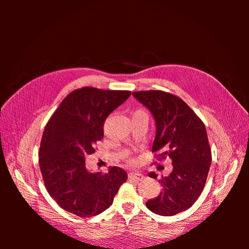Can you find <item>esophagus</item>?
<instances>
[{"label": "esophagus", "mask_w": 249, "mask_h": 249, "mask_svg": "<svg viewBox=\"0 0 249 249\" xmlns=\"http://www.w3.org/2000/svg\"><path fill=\"white\" fill-rule=\"evenodd\" d=\"M129 178L134 180H136V182H139V180L142 179L143 175H141V173H139L137 171H132L129 173Z\"/></svg>", "instance_id": "1"}]
</instances>
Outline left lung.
<instances>
[{"mask_svg":"<svg viewBox=\"0 0 249 249\" xmlns=\"http://www.w3.org/2000/svg\"><path fill=\"white\" fill-rule=\"evenodd\" d=\"M133 96L152 113L156 124L153 152L168 157L172 170L161 176L162 191L146 201L153 213L173 216L196 201L205 187L212 162L206 126L179 97L160 90L133 92ZM149 178H157L155 172Z\"/></svg>","mask_w":249,"mask_h":249,"instance_id":"1","label":"left lung"}]
</instances>
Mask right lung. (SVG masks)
Segmentation results:
<instances>
[{
  "instance_id": "1",
  "label": "right lung",
  "mask_w": 249,
  "mask_h": 249,
  "mask_svg": "<svg viewBox=\"0 0 249 249\" xmlns=\"http://www.w3.org/2000/svg\"><path fill=\"white\" fill-rule=\"evenodd\" d=\"M130 95L124 90L77 89L49 120L39 148V166L49 194L67 212L82 218L103 213L127 179L120 167H110L107 173L91 172L85 161L104 137L105 120Z\"/></svg>"
}]
</instances>
